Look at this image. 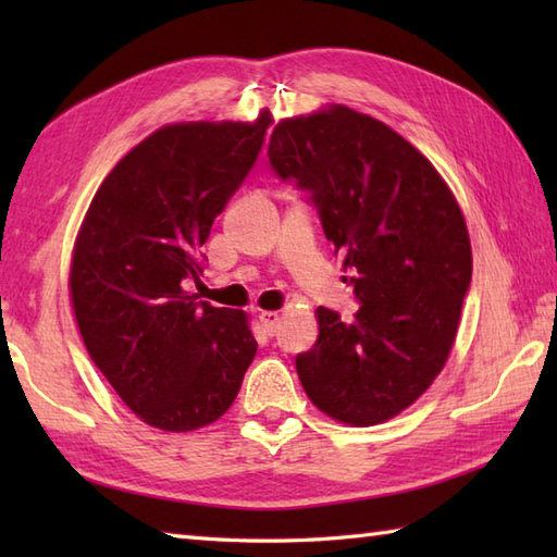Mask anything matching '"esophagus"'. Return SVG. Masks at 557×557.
<instances>
[{"label": "esophagus", "instance_id": "1", "mask_svg": "<svg viewBox=\"0 0 557 557\" xmlns=\"http://www.w3.org/2000/svg\"><path fill=\"white\" fill-rule=\"evenodd\" d=\"M258 321H260V325H263V330L268 335H275L277 333V325H280V315H277V311H263L258 315Z\"/></svg>", "mask_w": 557, "mask_h": 557}]
</instances>
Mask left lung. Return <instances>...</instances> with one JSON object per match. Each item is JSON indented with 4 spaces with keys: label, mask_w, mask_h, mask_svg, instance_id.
Wrapping results in <instances>:
<instances>
[{
    "label": "left lung",
    "mask_w": 557,
    "mask_h": 557,
    "mask_svg": "<svg viewBox=\"0 0 557 557\" xmlns=\"http://www.w3.org/2000/svg\"><path fill=\"white\" fill-rule=\"evenodd\" d=\"M268 158L311 191L361 304L351 323L318 306L315 345L297 357L306 395L347 425L393 419L457 337L471 242L453 188L407 138L347 104L280 120Z\"/></svg>",
    "instance_id": "1"
}]
</instances>
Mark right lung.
Here are the masks:
<instances>
[{
	"label": "right lung",
	"mask_w": 557,
	"mask_h": 557,
	"mask_svg": "<svg viewBox=\"0 0 557 557\" xmlns=\"http://www.w3.org/2000/svg\"><path fill=\"white\" fill-rule=\"evenodd\" d=\"M272 116L164 124L114 164L76 234L69 294L83 345L140 421H218L256 357L244 311L196 301L212 220L246 180Z\"/></svg>",
	"instance_id": "add662e5"
}]
</instances>
